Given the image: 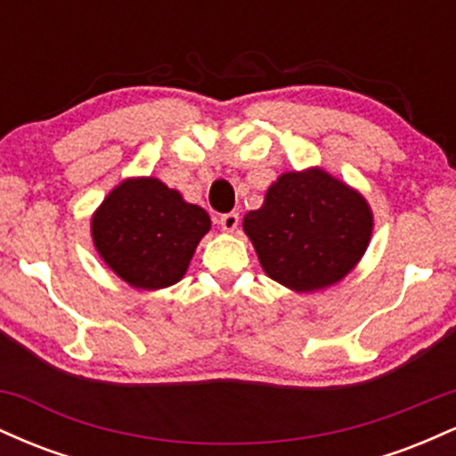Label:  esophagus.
<instances>
[{
  "label": "esophagus",
  "mask_w": 456,
  "mask_h": 456,
  "mask_svg": "<svg viewBox=\"0 0 456 456\" xmlns=\"http://www.w3.org/2000/svg\"><path fill=\"white\" fill-rule=\"evenodd\" d=\"M218 224H221L223 232L227 233H233L235 229H238L240 224V214L238 212H229V214H223L221 218H218Z\"/></svg>",
  "instance_id": "obj_1"
}]
</instances>
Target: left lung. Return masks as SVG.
<instances>
[{
	"label": "left lung",
	"instance_id": "8db88e82",
	"mask_svg": "<svg viewBox=\"0 0 456 456\" xmlns=\"http://www.w3.org/2000/svg\"><path fill=\"white\" fill-rule=\"evenodd\" d=\"M373 224L362 192L322 167H308L276 177L242 229L272 281L313 294L341 282L360 264Z\"/></svg>",
	"mask_w": 456,
	"mask_h": 456
}]
</instances>
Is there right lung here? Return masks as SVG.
<instances>
[{
  "label": "right lung",
  "mask_w": 456,
  "mask_h": 456,
  "mask_svg": "<svg viewBox=\"0 0 456 456\" xmlns=\"http://www.w3.org/2000/svg\"><path fill=\"white\" fill-rule=\"evenodd\" d=\"M210 214L159 177H126L92 214V242L113 274L156 291L184 279Z\"/></svg>",
  "instance_id": "1"
}]
</instances>
